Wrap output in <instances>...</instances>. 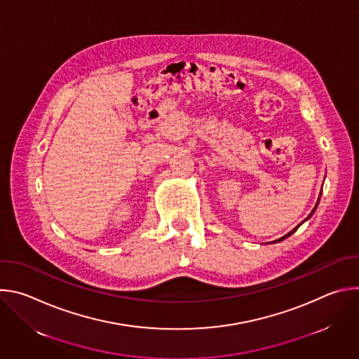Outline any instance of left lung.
<instances>
[{"mask_svg": "<svg viewBox=\"0 0 359 359\" xmlns=\"http://www.w3.org/2000/svg\"><path fill=\"white\" fill-rule=\"evenodd\" d=\"M320 198H321V193H320ZM320 198H318V201H317V204H316V208H314V209H313V212H311V213H310V216H309V217H306V219H305V220H304V222H306V220H309V219H310V217H311V216H313V215H314V212H316V210H317V206H318V203H320ZM304 222H302V223H304ZM302 223H301V224H302ZM301 224H298V226H297V227H295V229H292V230H291V231H290V233H287V234H285V236H283V237H281V238H278V240H276V241H273V243H280V241H283V240H285V238H287V237H290V236H291V234H294V233H295V231H297V229H298V227H299V226H301Z\"/></svg>", "mask_w": 359, "mask_h": 359, "instance_id": "1", "label": "left lung"}]
</instances>
